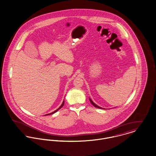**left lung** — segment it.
<instances>
[{
  "instance_id": "8db88e82",
  "label": "left lung",
  "mask_w": 156,
  "mask_h": 156,
  "mask_svg": "<svg viewBox=\"0 0 156 156\" xmlns=\"http://www.w3.org/2000/svg\"><path fill=\"white\" fill-rule=\"evenodd\" d=\"M89 100H90V102H91V104L94 106V107H97V108H101L100 107H99V106H98V105H97L95 103H94V102L91 100L90 99H89ZM103 109V108H102Z\"/></svg>"
}]
</instances>
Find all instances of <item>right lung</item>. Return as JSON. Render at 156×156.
<instances>
[{"mask_svg": "<svg viewBox=\"0 0 156 156\" xmlns=\"http://www.w3.org/2000/svg\"><path fill=\"white\" fill-rule=\"evenodd\" d=\"M64 105V101H63V102H62V104H61V105L57 109V110H55V112H52V113H49V114H46V115H51V114H54L55 113H56L57 112V111H58V110H59V109H61L62 107H63V105Z\"/></svg>", "mask_w": 156, "mask_h": 156, "instance_id": "add662e5", "label": "right lung"}]
</instances>
